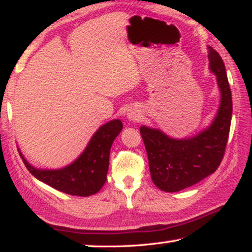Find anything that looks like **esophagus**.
Segmentation results:
<instances>
[{
  "label": "esophagus",
  "instance_id": "1",
  "mask_svg": "<svg viewBox=\"0 0 252 252\" xmlns=\"http://www.w3.org/2000/svg\"><path fill=\"white\" fill-rule=\"evenodd\" d=\"M141 118V110L137 106H130L127 110V119L132 120V122H136Z\"/></svg>",
  "mask_w": 252,
  "mask_h": 252
}]
</instances>
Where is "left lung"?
<instances>
[{"instance_id": "left-lung-1", "label": "left lung", "mask_w": 252, "mask_h": 252, "mask_svg": "<svg viewBox=\"0 0 252 252\" xmlns=\"http://www.w3.org/2000/svg\"><path fill=\"white\" fill-rule=\"evenodd\" d=\"M208 57L221 96L218 112L210 126L186 139H173L160 129L140 127L151 179L163 191H180L215 173L225 154L232 122V93L220 55L209 47Z\"/></svg>"}]
</instances>
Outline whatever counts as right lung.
Returning a JSON list of instances; mask_svg holds the SVG:
<instances>
[{"label": "right lung", "instance_id": "1", "mask_svg": "<svg viewBox=\"0 0 252 252\" xmlns=\"http://www.w3.org/2000/svg\"><path fill=\"white\" fill-rule=\"evenodd\" d=\"M122 129L123 123L119 119L102 125L92 136L80 156L73 163L60 170L34 167L25 159L20 150L19 154L27 170L37 180L65 194L86 197L96 194L105 184L110 149Z\"/></svg>", "mask_w": 252, "mask_h": 252}]
</instances>
